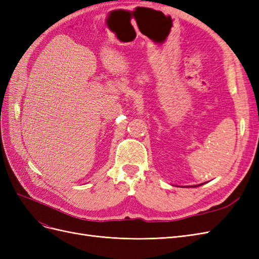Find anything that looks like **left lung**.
Here are the masks:
<instances>
[{"label": "left lung", "instance_id": "obj_1", "mask_svg": "<svg viewBox=\"0 0 259 259\" xmlns=\"http://www.w3.org/2000/svg\"><path fill=\"white\" fill-rule=\"evenodd\" d=\"M203 184H201V185H198V186H202ZM198 186H192V187H198Z\"/></svg>", "mask_w": 259, "mask_h": 259}]
</instances>
